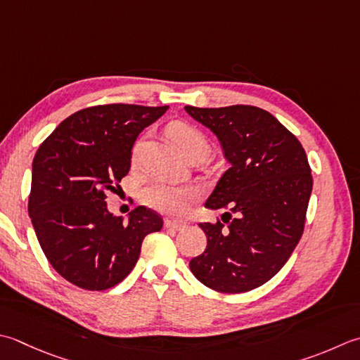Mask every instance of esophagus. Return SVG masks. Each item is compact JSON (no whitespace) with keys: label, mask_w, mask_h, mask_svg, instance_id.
I'll list each match as a JSON object with an SVG mask.
<instances>
[{"label":"esophagus","mask_w":360,"mask_h":360,"mask_svg":"<svg viewBox=\"0 0 360 360\" xmlns=\"http://www.w3.org/2000/svg\"><path fill=\"white\" fill-rule=\"evenodd\" d=\"M164 226H165V229H168V231L176 232V231H182V229H184V228H186V223L174 221V220H167V221L164 223Z\"/></svg>","instance_id":"obj_1"}]
</instances>
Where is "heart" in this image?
<instances>
[{"mask_svg":"<svg viewBox=\"0 0 360 360\" xmlns=\"http://www.w3.org/2000/svg\"><path fill=\"white\" fill-rule=\"evenodd\" d=\"M168 136L174 142V145L179 148L182 154L192 150V148L201 146L209 148L207 139L204 134L193 128L192 124L176 122L170 124L168 128ZM200 188L195 186H179L173 184L168 181H153L143 188L142 198L148 206L159 210L162 214L170 215H181L188 209L190 204L195 200H198Z\"/></svg>","mask_w":360,"mask_h":360,"instance_id":"obj_1","label":"heart"}]
</instances>
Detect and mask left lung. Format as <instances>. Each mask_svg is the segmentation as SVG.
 Here are the masks:
<instances>
[{
  "label": "left lung",
  "mask_w": 360,
  "mask_h": 360,
  "mask_svg": "<svg viewBox=\"0 0 360 360\" xmlns=\"http://www.w3.org/2000/svg\"><path fill=\"white\" fill-rule=\"evenodd\" d=\"M186 112L215 134L231 164L204 204L224 210L223 223H200L207 246L188 266L212 290L250 292L283 269L304 231L312 193L306 151L256 105H186Z\"/></svg>",
  "instance_id": "obj_1"
}]
</instances>
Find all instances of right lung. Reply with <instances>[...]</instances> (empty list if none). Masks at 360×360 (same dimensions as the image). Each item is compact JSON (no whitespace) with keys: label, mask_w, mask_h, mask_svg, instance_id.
Wrapping results in <instances>:
<instances>
[{"label":"right lung","mask_w":360,"mask_h":360,"mask_svg":"<svg viewBox=\"0 0 360 360\" xmlns=\"http://www.w3.org/2000/svg\"><path fill=\"white\" fill-rule=\"evenodd\" d=\"M167 109L94 105L63 120L39 146L27 210L46 259L68 283L86 290L117 285L136 266L145 236L162 229L154 210L139 206L124 223L104 200L128 174L139 134Z\"/></svg>","instance_id":"right-lung-1"}]
</instances>
